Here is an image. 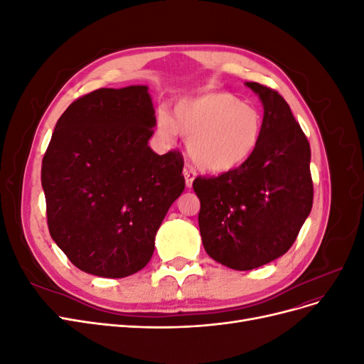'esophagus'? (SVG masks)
<instances>
[{
    "label": "esophagus",
    "mask_w": 364,
    "mask_h": 364,
    "mask_svg": "<svg viewBox=\"0 0 364 364\" xmlns=\"http://www.w3.org/2000/svg\"><path fill=\"white\" fill-rule=\"evenodd\" d=\"M183 178H185V186L190 190L191 186H193L194 179H196V171L193 168H190V167H185L183 168Z\"/></svg>",
    "instance_id": "esophagus-1"
}]
</instances>
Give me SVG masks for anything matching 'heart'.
Returning <instances> with one entry per match:
<instances>
[{
	"label": "heart",
	"mask_w": 364,
	"mask_h": 364,
	"mask_svg": "<svg viewBox=\"0 0 364 364\" xmlns=\"http://www.w3.org/2000/svg\"><path fill=\"white\" fill-rule=\"evenodd\" d=\"M158 135L171 141L176 134L188 138V155L194 167L205 173L225 174L255 155L264 119L259 109L232 92L214 91L179 98L173 117L161 111Z\"/></svg>",
	"instance_id": "b5f03b06"
}]
</instances>
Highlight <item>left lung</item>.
I'll return each instance as SVG.
<instances>
[{"mask_svg":"<svg viewBox=\"0 0 364 364\" xmlns=\"http://www.w3.org/2000/svg\"><path fill=\"white\" fill-rule=\"evenodd\" d=\"M264 109L261 142L243 167L197 178L199 228L206 253L234 270L282 257L313 206L310 142L287 102L270 87L246 82Z\"/></svg>","mask_w":364,"mask_h":364,"instance_id":"obj_1","label":"left lung"}]
</instances>
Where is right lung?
I'll use <instances>...</instances> for the list:
<instances>
[{
    "label": "right lung",
    "instance_id": "obj_1",
    "mask_svg": "<svg viewBox=\"0 0 364 364\" xmlns=\"http://www.w3.org/2000/svg\"><path fill=\"white\" fill-rule=\"evenodd\" d=\"M149 86L102 87L68 106L42 161L50 235L90 274L126 278L147 266L185 188L183 158L156 155Z\"/></svg>",
    "mask_w": 364,
    "mask_h": 364
}]
</instances>
